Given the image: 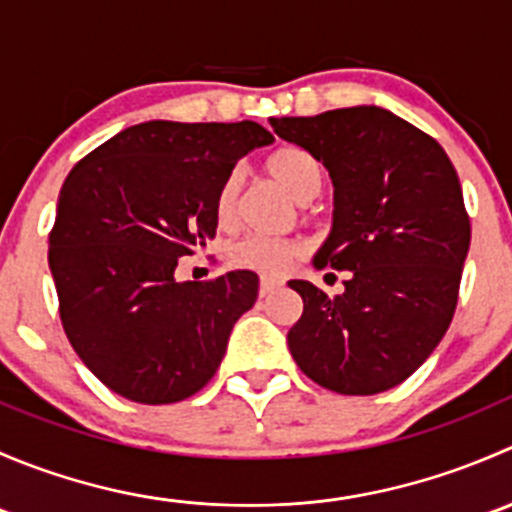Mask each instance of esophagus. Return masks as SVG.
Returning a JSON list of instances; mask_svg holds the SVG:
<instances>
[{
    "instance_id": "1",
    "label": "esophagus",
    "mask_w": 512,
    "mask_h": 512,
    "mask_svg": "<svg viewBox=\"0 0 512 512\" xmlns=\"http://www.w3.org/2000/svg\"><path fill=\"white\" fill-rule=\"evenodd\" d=\"M277 287H280V282L272 280V277H262V280H260V297H267V294L275 292Z\"/></svg>"
}]
</instances>
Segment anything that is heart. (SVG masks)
<instances>
[{
    "instance_id": "1",
    "label": "heart",
    "mask_w": 512,
    "mask_h": 512,
    "mask_svg": "<svg viewBox=\"0 0 512 512\" xmlns=\"http://www.w3.org/2000/svg\"><path fill=\"white\" fill-rule=\"evenodd\" d=\"M267 170L297 203H309L322 188V168L302 148H280L272 153L267 160ZM237 195H240V173L232 170L218 193V218L223 223L235 215ZM299 255H302L299 242L267 235H247L230 247L232 265L275 277L285 275Z\"/></svg>"
}]
</instances>
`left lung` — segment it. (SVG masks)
<instances>
[{"instance_id":"1","label":"left lung","mask_w":512,"mask_h":512,"mask_svg":"<svg viewBox=\"0 0 512 512\" xmlns=\"http://www.w3.org/2000/svg\"><path fill=\"white\" fill-rule=\"evenodd\" d=\"M329 170L332 230L317 270L347 272L334 297L292 280L304 312L287 332L299 369L329 391L394 389L431 356L458 302L471 220L446 151L379 106L270 118Z\"/></svg>"}]
</instances>
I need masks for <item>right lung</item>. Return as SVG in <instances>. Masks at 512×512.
<instances>
[{"label": "right lung", "mask_w": 512, "mask_h": 512, "mask_svg": "<svg viewBox=\"0 0 512 512\" xmlns=\"http://www.w3.org/2000/svg\"><path fill=\"white\" fill-rule=\"evenodd\" d=\"M275 141L255 121H146L74 165L56 205L49 270L71 347L98 381L138 404L203 389L255 272L178 282V257L218 230V193L242 156Z\"/></svg>", "instance_id": "1"}]
</instances>
